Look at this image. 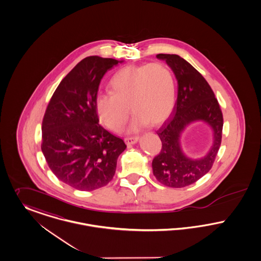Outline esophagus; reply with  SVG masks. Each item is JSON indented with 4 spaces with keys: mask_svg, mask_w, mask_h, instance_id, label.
<instances>
[{
    "mask_svg": "<svg viewBox=\"0 0 261 261\" xmlns=\"http://www.w3.org/2000/svg\"><path fill=\"white\" fill-rule=\"evenodd\" d=\"M138 140L139 137H127V138L124 139V141H125V143H126L127 145H133V144H135Z\"/></svg>",
    "mask_w": 261,
    "mask_h": 261,
    "instance_id": "esophagus-1",
    "label": "esophagus"
}]
</instances>
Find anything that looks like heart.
<instances>
[{"label": "heart", "mask_w": 261, "mask_h": 261, "mask_svg": "<svg viewBox=\"0 0 261 261\" xmlns=\"http://www.w3.org/2000/svg\"><path fill=\"white\" fill-rule=\"evenodd\" d=\"M109 93L94 99L99 121L112 132H119L129 116L135 114L132 129L149 123L165 122L176 100V82L171 69L164 63L129 65L119 69L108 83Z\"/></svg>", "instance_id": "obj_1"}]
</instances>
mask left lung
<instances>
[{
	"mask_svg": "<svg viewBox=\"0 0 261 261\" xmlns=\"http://www.w3.org/2000/svg\"><path fill=\"white\" fill-rule=\"evenodd\" d=\"M156 58L171 68L178 90L170 118L156 131L162 150L153 158V173L161 184L181 188L196 182L212 168L222 141L223 113L211 87L192 65L175 54H158ZM197 120L212 126L214 144L205 157L193 160L182 152L180 135L188 123Z\"/></svg>",
	"mask_w": 261,
	"mask_h": 261,
	"instance_id": "1",
	"label": "left lung"
}]
</instances>
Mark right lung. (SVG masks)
<instances>
[{"instance_id":"right-lung-1","label":"right lung","mask_w":261,"mask_h":261,"mask_svg":"<svg viewBox=\"0 0 261 261\" xmlns=\"http://www.w3.org/2000/svg\"><path fill=\"white\" fill-rule=\"evenodd\" d=\"M118 61L90 56L64 77L53 93L42 121L41 150L56 177L81 191L106 186L126 149L97 117L94 99L105 74Z\"/></svg>"}]
</instances>
